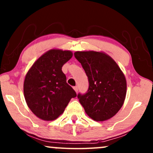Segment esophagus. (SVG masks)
Returning <instances> with one entry per match:
<instances>
[{"mask_svg": "<svg viewBox=\"0 0 153 153\" xmlns=\"http://www.w3.org/2000/svg\"><path fill=\"white\" fill-rule=\"evenodd\" d=\"M73 89H74L75 92H76V93L78 92V86H75V87H73Z\"/></svg>", "mask_w": 153, "mask_h": 153, "instance_id": "1", "label": "esophagus"}]
</instances>
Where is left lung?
I'll list each match as a JSON object with an SVG mask.
<instances>
[{"label": "left lung", "mask_w": 153, "mask_h": 153, "mask_svg": "<svg viewBox=\"0 0 153 153\" xmlns=\"http://www.w3.org/2000/svg\"><path fill=\"white\" fill-rule=\"evenodd\" d=\"M88 78L89 87L78 94L79 101L88 117L96 122L113 117L122 108L127 94V81L120 68L104 52H75Z\"/></svg>", "instance_id": "8db88e82"}]
</instances>
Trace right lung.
<instances>
[{
    "label": "right lung",
    "instance_id": "1",
    "mask_svg": "<svg viewBox=\"0 0 153 153\" xmlns=\"http://www.w3.org/2000/svg\"><path fill=\"white\" fill-rule=\"evenodd\" d=\"M73 57L71 51L50 50L42 54L26 73L24 82L26 102L39 119L54 120L64 112L76 93L66 82L62 71Z\"/></svg>",
    "mask_w": 153,
    "mask_h": 153
}]
</instances>
